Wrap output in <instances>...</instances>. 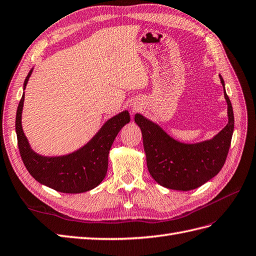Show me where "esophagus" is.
<instances>
[{
	"label": "esophagus",
	"mask_w": 256,
	"mask_h": 256,
	"mask_svg": "<svg viewBox=\"0 0 256 256\" xmlns=\"http://www.w3.org/2000/svg\"><path fill=\"white\" fill-rule=\"evenodd\" d=\"M136 110H138V107L132 106V112H136Z\"/></svg>",
	"instance_id": "1"
}]
</instances>
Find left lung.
Segmentation results:
<instances>
[{
  "label": "left lung",
  "mask_w": 256,
  "mask_h": 256,
  "mask_svg": "<svg viewBox=\"0 0 256 256\" xmlns=\"http://www.w3.org/2000/svg\"><path fill=\"white\" fill-rule=\"evenodd\" d=\"M219 78L228 105V124L212 139L197 144L180 142L158 124L141 114L134 115V122L142 132L148 170L161 186L183 192L195 190L222 168L234 134V116L224 78L221 76Z\"/></svg>",
  "instance_id": "left-lung-1"
}]
</instances>
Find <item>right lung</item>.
Listing matches in <instances>:
<instances>
[{"label": "right lung", "instance_id": "obj_1", "mask_svg": "<svg viewBox=\"0 0 256 256\" xmlns=\"http://www.w3.org/2000/svg\"><path fill=\"white\" fill-rule=\"evenodd\" d=\"M32 73H28L24 90ZM25 93L17 107L15 129L17 144L27 171L39 183L56 192L78 194L95 188L105 178L108 168V153L116 136L130 122L128 110L108 119L86 144L66 156H44L36 153L28 142L22 127V112Z\"/></svg>", "mask_w": 256, "mask_h": 256}]
</instances>
